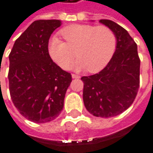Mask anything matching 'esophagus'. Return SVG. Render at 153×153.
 <instances>
[{
    "instance_id": "esophagus-1",
    "label": "esophagus",
    "mask_w": 153,
    "mask_h": 153,
    "mask_svg": "<svg viewBox=\"0 0 153 153\" xmlns=\"http://www.w3.org/2000/svg\"><path fill=\"white\" fill-rule=\"evenodd\" d=\"M72 78L73 79H79L80 76L79 75H77V74H72Z\"/></svg>"
}]
</instances>
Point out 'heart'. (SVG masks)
Returning <instances> with one entry per match:
<instances>
[{
  "label": "heart",
  "mask_w": 153,
  "mask_h": 153,
  "mask_svg": "<svg viewBox=\"0 0 153 153\" xmlns=\"http://www.w3.org/2000/svg\"><path fill=\"white\" fill-rule=\"evenodd\" d=\"M64 41L52 38L49 43L51 56L63 69H68L75 57L76 70L90 73L102 70L111 60L116 49L117 39L108 26L73 24L61 30Z\"/></svg>",
  "instance_id": "1"
}]
</instances>
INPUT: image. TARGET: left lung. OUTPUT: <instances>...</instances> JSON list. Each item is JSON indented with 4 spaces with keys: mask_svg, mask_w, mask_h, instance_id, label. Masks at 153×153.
<instances>
[{
    "mask_svg": "<svg viewBox=\"0 0 153 153\" xmlns=\"http://www.w3.org/2000/svg\"><path fill=\"white\" fill-rule=\"evenodd\" d=\"M100 22L113 30L117 46L108 65L96 74L83 76V100L89 113L110 118L131 106L140 87V60L137 45L126 29L112 20Z\"/></svg>",
    "mask_w": 153,
    "mask_h": 153,
    "instance_id": "left-lung-1",
    "label": "left lung"
}]
</instances>
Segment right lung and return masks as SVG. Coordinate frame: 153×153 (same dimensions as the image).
I'll list each match as a JSON object with an SVG mask.
<instances>
[{
  "label": "right lung",
  "mask_w": 153,
  "mask_h": 153,
  "mask_svg": "<svg viewBox=\"0 0 153 153\" xmlns=\"http://www.w3.org/2000/svg\"><path fill=\"white\" fill-rule=\"evenodd\" d=\"M60 20H36L19 36L9 54V91L12 101L25 119L46 123L62 112L72 81L51 58L48 43Z\"/></svg>",
  "instance_id": "right-lung-1"
}]
</instances>
